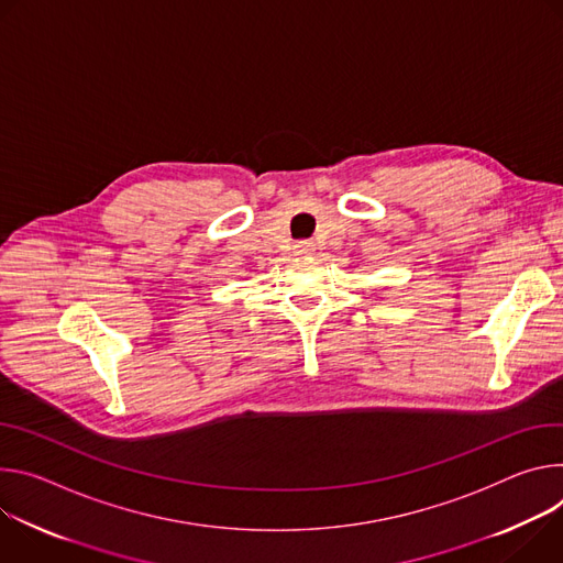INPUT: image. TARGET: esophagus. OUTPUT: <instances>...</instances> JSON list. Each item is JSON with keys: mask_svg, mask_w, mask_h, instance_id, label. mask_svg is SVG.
<instances>
[{"mask_svg": "<svg viewBox=\"0 0 563 563\" xmlns=\"http://www.w3.org/2000/svg\"><path fill=\"white\" fill-rule=\"evenodd\" d=\"M295 253H297V255H308V253H313V241H308V239L297 241V243H295Z\"/></svg>", "mask_w": 563, "mask_h": 563, "instance_id": "1", "label": "esophagus"}]
</instances>
